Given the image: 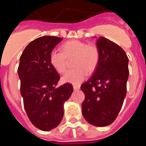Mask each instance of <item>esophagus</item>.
Returning <instances> with one entry per match:
<instances>
[{
  "label": "esophagus",
  "mask_w": 146,
  "mask_h": 146,
  "mask_svg": "<svg viewBox=\"0 0 146 146\" xmlns=\"http://www.w3.org/2000/svg\"><path fill=\"white\" fill-rule=\"evenodd\" d=\"M73 88H74V90H79L80 88V86H77V85H74L73 86Z\"/></svg>",
  "instance_id": "34e87169"
}]
</instances>
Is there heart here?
Returning a JSON list of instances; mask_svg holds the SVG:
<instances>
[{
  "mask_svg": "<svg viewBox=\"0 0 146 146\" xmlns=\"http://www.w3.org/2000/svg\"><path fill=\"white\" fill-rule=\"evenodd\" d=\"M62 52L53 50L50 52V62L53 69L60 74L66 70L68 60L74 58L73 66L75 69L69 70L62 77V82L74 85L80 84L97 67L99 52L96 45L88 44L78 40H71L61 46Z\"/></svg>",
  "mask_w": 146,
  "mask_h": 146,
  "instance_id": "b5f03b06",
  "label": "heart"
}]
</instances>
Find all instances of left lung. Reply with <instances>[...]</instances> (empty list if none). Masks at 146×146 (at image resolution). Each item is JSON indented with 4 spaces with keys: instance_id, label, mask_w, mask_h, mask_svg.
Here are the masks:
<instances>
[{
    "instance_id": "left-lung-1",
    "label": "left lung",
    "mask_w": 146,
    "mask_h": 146,
    "mask_svg": "<svg viewBox=\"0 0 146 146\" xmlns=\"http://www.w3.org/2000/svg\"><path fill=\"white\" fill-rule=\"evenodd\" d=\"M99 60L92 77L81 86L82 113L91 125L105 126L118 116L126 94L129 59L124 50L108 38L96 41Z\"/></svg>"
}]
</instances>
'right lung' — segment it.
Wrapping results in <instances>:
<instances>
[{
	"instance_id": "right-lung-1",
	"label": "right lung",
	"mask_w": 146,
	"mask_h": 146,
	"mask_svg": "<svg viewBox=\"0 0 146 146\" xmlns=\"http://www.w3.org/2000/svg\"><path fill=\"white\" fill-rule=\"evenodd\" d=\"M62 39L51 36L36 38L20 58L17 72L24 108L33 126L42 131H50L60 123L64 102L73 92L69 82L55 88L60 76L50 62V52Z\"/></svg>"
}]
</instances>
